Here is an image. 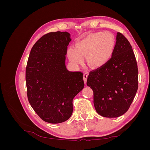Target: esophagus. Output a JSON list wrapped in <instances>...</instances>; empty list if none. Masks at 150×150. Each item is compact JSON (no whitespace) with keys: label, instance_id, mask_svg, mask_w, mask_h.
Returning a JSON list of instances; mask_svg holds the SVG:
<instances>
[{"label":"esophagus","instance_id":"esophagus-1","mask_svg":"<svg viewBox=\"0 0 150 150\" xmlns=\"http://www.w3.org/2000/svg\"><path fill=\"white\" fill-rule=\"evenodd\" d=\"M87 78H88V74H86V73L84 74V75H83V79H84V82L85 84L86 83V82H87Z\"/></svg>","mask_w":150,"mask_h":150}]
</instances>
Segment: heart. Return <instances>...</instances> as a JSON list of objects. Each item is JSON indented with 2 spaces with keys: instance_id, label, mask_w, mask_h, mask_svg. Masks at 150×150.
<instances>
[{
  "instance_id": "1",
  "label": "heart",
  "mask_w": 150,
  "mask_h": 150,
  "mask_svg": "<svg viewBox=\"0 0 150 150\" xmlns=\"http://www.w3.org/2000/svg\"><path fill=\"white\" fill-rule=\"evenodd\" d=\"M116 47V39L109 32L96 33L78 40L74 47L67 50L69 59L74 64H81L87 56L88 64L92 67H100L110 61Z\"/></svg>"
}]
</instances>
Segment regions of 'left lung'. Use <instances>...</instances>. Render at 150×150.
I'll list each match as a JSON object with an SVG mask.
<instances>
[{
    "mask_svg": "<svg viewBox=\"0 0 150 150\" xmlns=\"http://www.w3.org/2000/svg\"><path fill=\"white\" fill-rule=\"evenodd\" d=\"M87 85L93 91L99 115L117 117L128 110L138 88V69L132 47L121 33H117L110 61L89 72Z\"/></svg>",
    "mask_w": 150,
    "mask_h": 150,
    "instance_id": "left-lung-1",
    "label": "left lung"
}]
</instances>
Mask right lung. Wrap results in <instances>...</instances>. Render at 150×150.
<instances>
[{
  "label": "right lung",
  "mask_w": 150,
  "mask_h": 150,
  "mask_svg": "<svg viewBox=\"0 0 150 150\" xmlns=\"http://www.w3.org/2000/svg\"><path fill=\"white\" fill-rule=\"evenodd\" d=\"M70 34L57 31L44 35L35 43L25 69L27 95L43 121L57 124L71 117L72 100L84 86L83 74L65 65Z\"/></svg>",
  "instance_id": "right-lung-1"
}]
</instances>
